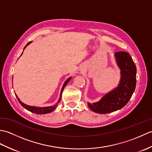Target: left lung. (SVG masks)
<instances>
[{
	"label": "left lung",
	"instance_id": "left-lung-1",
	"mask_svg": "<svg viewBox=\"0 0 152 152\" xmlns=\"http://www.w3.org/2000/svg\"><path fill=\"white\" fill-rule=\"evenodd\" d=\"M115 56L121 74L119 86L100 101L93 104L88 103L89 107L99 114H108L124 107L131 98L136 87L137 67L129 53L118 51Z\"/></svg>",
	"mask_w": 152,
	"mask_h": 152
}]
</instances>
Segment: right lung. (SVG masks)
I'll use <instances>...</instances> for the list:
<instances>
[{"instance_id":"add662e5","label":"right lung","mask_w":152,"mask_h":152,"mask_svg":"<svg viewBox=\"0 0 152 152\" xmlns=\"http://www.w3.org/2000/svg\"><path fill=\"white\" fill-rule=\"evenodd\" d=\"M31 42H28V44L26 45V46H28V45ZM26 46H25V47H26ZM70 79H71V78H69V79H67L66 81L64 83L63 86V88H62V89H61V94H62V93H63V89H64V86H65L67 84V83L70 81ZM17 99H18V100L19 102L20 103L21 105L23 106V107L25 108V109H27V110L30 111V112H33V113H35V114H48V113H50V112H52V111L53 110L56 108V106H57V105L56 104V105H54V106H49V107H44V108L34 107V106H28V105H26V104H23V102L20 101V100H19V99L18 98V96H17ZM60 99H61V98H60ZM60 99L59 100V101H58L57 103L59 102Z\"/></svg>"}]
</instances>
